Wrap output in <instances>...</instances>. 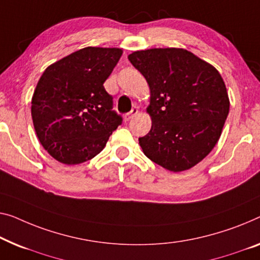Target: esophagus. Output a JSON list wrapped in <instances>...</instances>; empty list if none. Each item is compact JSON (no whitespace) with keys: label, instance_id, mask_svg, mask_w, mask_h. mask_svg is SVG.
<instances>
[{"label":"esophagus","instance_id":"1","mask_svg":"<svg viewBox=\"0 0 260 260\" xmlns=\"http://www.w3.org/2000/svg\"><path fill=\"white\" fill-rule=\"evenodd\" d=\"M138 113H139V107H133V108H132V111L128 112V113H127V114L125 115V119H126V120L133 119Z\"/></svg>","mask_w":260,"mask_h":260}]
</instances>
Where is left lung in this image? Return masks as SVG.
<instances>
[{
  "label": "left lung",
  "mask_w": 260,
  "mask_h": 260,
  "mask_svg": "<svg viewBox=\"0 0 260 260\" xmlns=\"http://www.w3.org/2000/svg\"><path fill=\"white\" fill-rule=\"evenodd\" d=\"M150 91L147 113L152 128L139 138L142 152L169 172L192 168L218 142L230 100L215 67L179 48L131 53Z\"/></svg>",
  "instance_id": "8db88e82"
}]
</instances>
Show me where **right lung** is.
I'll return each instance as SVG.
<instances>
[{
  "label": "right lung",
  "instance_id": "1",
  "mask_svg": "<svg viewBox=\"0 0 260 260\" xmlns=\"http://www.w3.org/2000/svg\"><path fill=\"white\" fill-rule=\"evenodd\" d=\"M121 55L119 48L87 46L49 65L41 76L31 117L41 145L60 164L91 160L121 123L104 87Z\"/></svg>",
  "mask_w": 260,
  "mask_h": 260
}]
</instances>
